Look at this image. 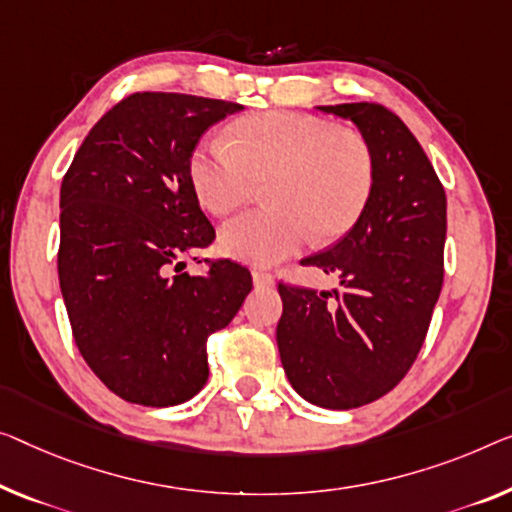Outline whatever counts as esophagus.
<instances>
[{
    "instance_id": "obj_1",
    "label": "esophagus",
    "mask_w": 512,
    "mask_h": 512,
    "mask_svg": "<svg viewBox=\"0 0 512 512\" xmlns=\"http://www.w3.org/2000/svg\"><path fill=\"white\" fill-rule=\"evenodd\" d=\"M253 282H255V287H271L273 285V276L271 273H266V271H253Z\"/></svg>"
}]
</instances>
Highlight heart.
<instances>
[{"label":"heart","instance_id":"heart-1","mask_svg":"<svg viewBox=\"0 0 512 512\" xmlns=\"http://www.w3.org/2000/svg\"><path fill=\"white\" fill-rule=\"evenodd\" d=\"M197 202L213 216L243 207L266 183L271 207L223 225L220 253L269 266L301 250L305 241L338 239L363 216L377 179L370 142L354 128H338L315 114L271 110L239 121L230 144L202 140L188 158Z\"/></svg>","mask_w":512,"mask_h":512}]
</instances>
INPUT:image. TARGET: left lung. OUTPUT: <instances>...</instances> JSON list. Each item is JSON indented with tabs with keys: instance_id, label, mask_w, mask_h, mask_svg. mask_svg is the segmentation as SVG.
<instances>
[{
	"instance_id": "left-lung-1",
	"label": "left lung",
	"mask_w": 512,
	"mask_h": 512,
	"mask_svg": "<svg viewBox=\"0 0 512 512\" xmlns=\"http://www.w3.org/2000/svg\"><path fill=\"white\" fill-rule=\"evenodd\" d=\"M354 121L377 160L375 190L338 243L305 259L340 289L280 282L276 329L294 391L324 409H356L393 391L421 352L444 282L446 193L404 121L379 103L319 105Z\"/></svg>"
}]
</instances>
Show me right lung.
Instances as JSON below:
<instances>
[{
  "mask_svg": "<svg viewBox=\"0 0 512 512\" xmlns=\"http://www.w3.org/2000/svg\"><path fill=\"white\" fill-rule=\"evenodd\" d=\"M243 105L142 91L105 112L59 193V287L75 345L121 400L172 407L209 379L207 340L253 278L230 259L188 276L181 257L216 230L188 179L200 137ZM209 262V259H204Z\"/></svg>",
  "mask_w": 512,
  "mask_h": 512,
  "instance_id": "right-lung-1",
  "label": "right lung"
}]
</instances>
